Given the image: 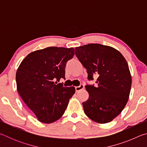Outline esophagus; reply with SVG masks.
<instances>
[{"mask_svg":"<svg viewBox=\"0 0 147 147\" xmlns=\"http://www.w3.org/2000/svg\"><path fill=\"white\" fill-rule=\"evenodd\" d=\"M84 88V86L82 85V84H80L79 86L75 87V90L76 92H78V91H80V90H82V89H83Z\"/></svg>","mask_w":147,"mask_h":147,"instance_id":"34e87169","label":"esophagus"}]
</instances>
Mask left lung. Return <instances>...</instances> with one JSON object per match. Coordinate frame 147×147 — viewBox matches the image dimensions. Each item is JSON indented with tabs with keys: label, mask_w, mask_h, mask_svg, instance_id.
<instances>
[{
	"label": "left lung",
	"mask_w": 147,
	"mask_h": 147,
	"mask_svg": "<svg viewBox=\"0 0 147 147\" xmlns=\"http://www.w3.org/2000/svg\"><path fill=\"white\" fill-rule=\"evenodd\" d=\"M75 49L89 80L97 76L95 86H85L89 98L82 103L84 113L96 123H109L121 113L130 95L131 77L127 61L117 50L101 44Z\"/></svg>",
	"instance_id": "1"
}]
</instances>
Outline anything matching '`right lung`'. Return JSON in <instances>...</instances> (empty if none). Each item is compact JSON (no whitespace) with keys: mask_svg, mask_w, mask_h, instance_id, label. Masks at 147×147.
Wrapping results in <instances>:
<instances>
[{"mask_svg":"<svg viewBox=\"0 0 147 147\" xmlns=\"http://www.w3.org/2000/svg\"><path fill=\"white\" fill-rule=\"evenodd\" d=\"M74 55L73 48L47 47L30 53L17 69V91L41 123L58 120L75 93L74 87L54 82L65 78L66 63Z\"/></svg>","mask_w":147,"mask_h":147,"instance_id":"obj_1","label":"right lung"}]
</instances>
